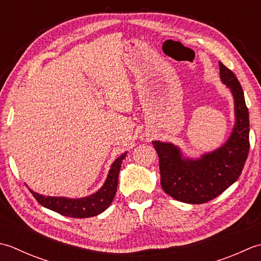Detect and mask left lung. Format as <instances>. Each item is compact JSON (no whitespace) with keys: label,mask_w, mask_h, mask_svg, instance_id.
<instances>
[{"label":"left lung","mask_w":261,"mask_h":261,"mask_svg":"<svg viewBox=\"0 0 261 261\" xmlns=\"http://www.w3.org/2000/svg\"><path fill=\"white\" fill-rule=\"evenodd\" d=\"M222 82L234 99L236 124L228 140L199 159L185 158L172 143L153 141L160 163L161 186L172 198L187 204L214 199L240 177L249 153V111L240 82L220 62Z\"/></svg>","instance_id":"8db88e82"}]
</instances>
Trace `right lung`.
I'll return each instance as SVG.
<instances>
[{"instance_id": "1", "label": "right lung", "mask_w": 261, "mask_h": 261, "mask_svg": "<svg viewBox=\"0 0 261 261\" xmlns=\"http://www.w3.org/2000/svg\"><path fill=\"white\" fill-rule=\"evenodd\" d=\"M127 155V152L123 153L116 161L111 164L107 179L97 193H94L83 198H66V197H51L44 196L30 190L36 200L46 208L54 211L58 214L74 217V219H86L100 214L106 211L113 203L115 198L117 186H118V174L120 171L121 162Z\"/></svg>"}]
</instances>
